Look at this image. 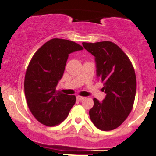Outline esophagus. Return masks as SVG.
Wrapping results in <instances>:
<instances>
[{
    "instance_id": "obj_1",
    "label": "esophagus",
    "mask_w": 156,
    "mask_h": 156,
    "mask_svg": "<svg viewBox=\"0 0 156 156\" xmlns=\"http://www.w3.org/2000/svg\"><path fill=\"white\" fill-rule=\"evenodd\" d=\"M84 97H81V96H77V97H76V100H79V101H81V100H84Z\"/></svg>"
}]
</instances>
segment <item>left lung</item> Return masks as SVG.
<instances>
[{"label": "left lung", "instance_id": "8db88e82", "mask_svg": "<svg viewBox=\"0 0 156 156\" xmlns=\"http://www.w3.org/2000/svg\"><path fill=\"white\" fill-rule=\"evenodd\" d=\"M84 48L94 56L98 78L104 83L106 96L102 102L94 98L90 117L101 130H112L126 120L134 103L136 76L132 63L122 50L111 41L83 42Z\"/></svg>", "mask_w": 156, "mask_h": 156}]
</instances>
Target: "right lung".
Masks as SVG:
<instances>
[{"label":"right lung","instance_id":"right-lung-1","mask_svg":"<svg viewBox=\"0 0 156 156\" xmlns=\"http://www.w3.org/2000/svg\"><path fill=\"white\" fill-rule=\"evenodd\" d=\"M82 49L74 41L53 38L32 57L26 72L24 92L30 111L41 124L58 125L75 104V96L56 92V87L63 76L69 54Z\"/></svg>","mask_w":156,"mask_h":156}]
</instances>
